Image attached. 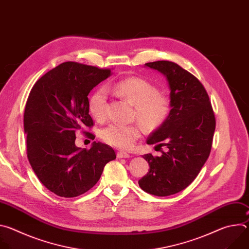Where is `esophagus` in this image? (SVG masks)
<instances>
[{"label": "esophagus", "instance_id": "34e87169", "mask_svg": "<svg viewBox=\"0 0 249 249\" xmlns=\"http://www.w3.org/2000/svg\"><path fill=\"white\" fill-rule=\"evenodd\" d=\"M117 158H118V159H128V158H130V155L127 154L126 152L120 151V152L117 153Z\"/></svg>", "mask_w": 249, "mask_h": 249}]
</instances>
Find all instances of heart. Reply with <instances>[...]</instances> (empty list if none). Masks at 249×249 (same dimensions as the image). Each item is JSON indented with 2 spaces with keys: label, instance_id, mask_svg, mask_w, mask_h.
Here are the masks:
<instances>
[{
  "label": "heart",
  "instance_id": "b5f03b06",
  "mask_svg": "<svg viewBox=\"0 0 249 249\" xmlns=\"http://www.w3.org/2000/svg\"><path fill=\"white\" fill-rule=\"evenodd\" d=\"M118 96L134 105V116L148 129L160 127L168 117L171 100L165 93L150 82L130 77L120 80L109 87ZM107 91L104 88L96 89L89 97V111L95 120H103L106 114ZM141 136V129L136 124L123 125L111 123L101 131L102 140L111 146L128 149Z\"/></svg>",
  "mask_w": 249,
  "mask_h": 249
}]
</instances>
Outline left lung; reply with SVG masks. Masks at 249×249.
<instances>
[{
    "instance_id": "left-lung-1",
    "label": "left lung",
    "mask_w": 249,
    "mask_h": 249,
    "mask_svg": "<svg viewBox=\"0 0 249 249\" xmlns=\"http://www.w3.org/2000/svg\"><path fill=\"white\" fill-rule=\"evenodd\" d=\"M161 73L170 89L167 119L148 138L147 144L165 147L160 157L147 154L149 172L139 186L152 195L169 196L189 186L209 158L216 119L200 81L173 62L145 64Z\"/></svg>"
}]
</instances>
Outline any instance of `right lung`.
I'll use <instances>...</instances> for the list:
<instances>
[{
  "mask_svg": "<svg viewBox=\"0 0 249 249\" xmlns=\"http://www.w3.org/2000/svg\"><path fill=\"white\" fill-rule=\"evenodd\" d=\"M111 75L110 69L65 62L42 76L30 90L24 115L28 161L41 183L54 194L72 198L92 188L114 150L93 142L78 148L76 132L92 127L89 114L90 90ZM89 139L93 134L84 131Z\"/></svg>",
  "mask_w": 249,
  "mask_h": 249,
  "instance_id": "obj_1",
  "label": "right lung"
}]
</instances>
